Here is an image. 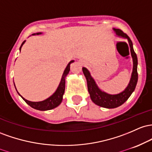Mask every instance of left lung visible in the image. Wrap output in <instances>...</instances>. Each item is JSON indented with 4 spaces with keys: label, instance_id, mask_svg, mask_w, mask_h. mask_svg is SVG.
Wrapping results in <instances>:
<instances>
[{
    "label": "left lung",
    "instance_id": "1",
    "mask_svg": "<svg viewBox=\"0 0 152 152\" xmlns=\"http://www.w3.org/2000/svg\"><path fill=\"white\" fill-rule=\"evenodd\" d=\"M113 30L118 37L127 39L129 44V47H130L131 55L133 59V70L132 73H131V79L125 90L121 93H118V94L114 95L105 93V92L100 89L94 78L92 77L90 71L86 67H83V72L87 80L88 90L92 101L95 104H96L97 105L105 108H117V107L120 106L125 103L135 90L138 81V59L137 56H136L134 48H133L132 42H131L130 38L126 34H124L121 30L114 28Z\"/></svg>",
    "mask_w": 152,
    "mask_h": 152
}]
</instances>
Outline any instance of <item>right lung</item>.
<instances>
[{
	"label": "right lung",
	"mask_w": 152,
	"mask_h": 152,
	"mask_svg": "<svg viewBox=\"0 0 152 152\" xmlns=\"http://www.w3.org/2000/svg\"><path fill=\"white\" fill-rule=\"evenodd\" d=\"M42 32H39V33H36V34H33L32 35H39V34H42ZM26 41L23 42L21 44V47H20V52H21V49L22 46L25 43ZM74 60H72L70 62H69V64H67V67H66L65 69H64V72H63L62 78H61V80L60 83H59V85H58L57 90H55V92L52 94L51 96H49L48 98L45 99V100H42V101H39V102H32V101H29V100H26L24 98L21 96V95L18 93V92L17 91L16 88V91L18 93V94L23 98V100L28 104V105H30L31 108L37 109V110H52V109L55 108L56 107L59 106L60 105V103H62V99H63V95L64 93V90H65V78L67 75L69 73V69H70V64L72 62H74ZM15 86V84H14ZM16 88V87H15Z\"/></svg>",
	"instance_id": "1"
}]
</instances>
